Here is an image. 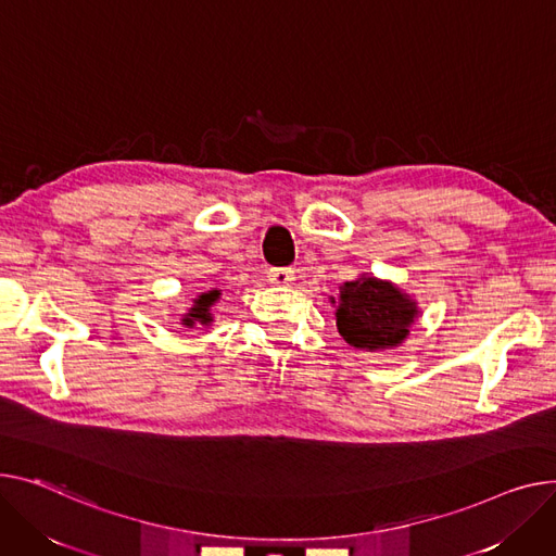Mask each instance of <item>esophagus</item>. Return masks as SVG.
<instances>
[{"mask_svg":"<svg viewBox=\"0 0 556 556\" xmlns=\"http://www.w3.org/2000/svg\"><path fill=\"white\" fill-rule=\"evenodd\" d=\"M294 279V270L292 268H270L268 270V281L277 283V286H288Z\"/></svg>","mask_w":556,"mask_h":556,"instance_id":"1","label":"esophagus"}]
</instances>
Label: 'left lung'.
Returning a JSON list of instances; mask_svg holds the SVG:
<instances>
[{
  "instance_id": "obj_1",
  "label": "left lung",
  "mask_w": 556,
  "mask_h": 556,
  "mask_svg": "<svg viewBox=\"0 0 556 556\" xmlns=\"http://www.w3.org/2000/svg\"><path fill=\"white\" fill-rule=\"evenodd\" d=\"M416 315V302L395 286L376 277H362L342 286L336 317L340 336L351 346L378 351L397 346L409 336Z\"/></svg>"
}]
</instances>
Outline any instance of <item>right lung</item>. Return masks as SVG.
Returning a JSON list of instances; mask_svg holds the SVG:
<instances>
[{
  "instance_id": "right-lung-1",
  "label": "right lung",
  "mask_w": 556,
  "mask_h": 556,
  "mask_svg": "<svg viewBox=\"0 0 556 556\" xmlns=\"http://www.w3.org/2000/svg\"><path fill=\"white\" fill-rule=\"evenodd\" d=\"M218 294H220L218 290L203 292L201 298L194 302V308H192L188 315L182 317V324H185V326H190V328H192L197 321H201V324H210V321H212V317H210V313H207V311H210V306L218 300Z\"/></svg>"
}]
</instances>
